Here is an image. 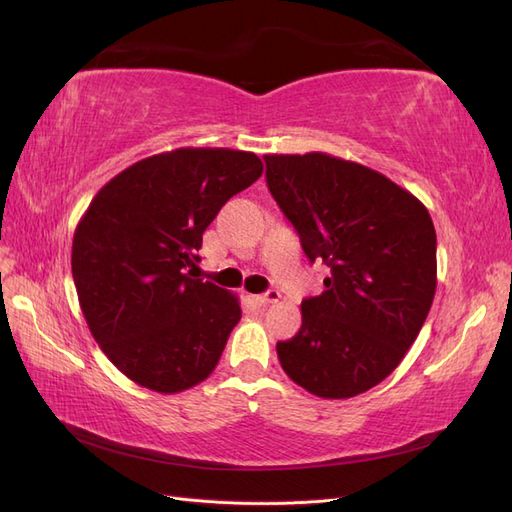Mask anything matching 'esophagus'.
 Masks as SVG:
<instances>
[{"label": "esophagus", "mask_w": 512, "mask_h": 512, "mask_svg": "<svg viewBox=\"0 0 512 512\" xmlns=\"http://www.w3.org/2000/svg\"><path fill=\"white\" fill-rule=\"evenodd\" d=\"M254 301H256V303H260V305H267V303H275V301H280V290L271 288V290H267L265 294H256Z\"/></svg>", "instance_id": "esophagus-1"}]
</instances>
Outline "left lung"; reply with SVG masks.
<instances>
[{"instance_id":"left-lung-1","label":"left lung","mask_w":512,"mask_h":512,"mask_svg":"<svg viewBox=\"0 0 512 512\" xmlns=\"http://www.w3.org/2000/svg\"><path fill=\"white\" fill-rule=\"evenodd\" d=\"M269 192L324 262V292L303 299V324L277 359L324 399L369 391L404 359L436 294V228L408 190L327 153L265 156Z\"/></svg>"}]
</instances>
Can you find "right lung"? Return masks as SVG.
<instances>
[{"label":"right lung","mask_w":512,"mask_h":512,"mask_svg":"<svg viewBox=\"0 0 512 512\" xmlns=\"http://www.w3.org/2000/svg\"><path fill=\"white\" fill-rule=\"evenodd\" d=\"M260 175L256 153L183 147L121 170L91 200L74 286L91 335L136 384L179 393L218 365L241 307L194 267L207 226Z\"/></svg>","instance_id":"obj_1"}]
</instances>
